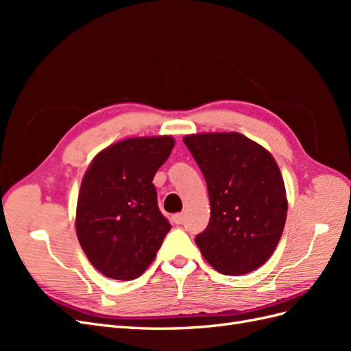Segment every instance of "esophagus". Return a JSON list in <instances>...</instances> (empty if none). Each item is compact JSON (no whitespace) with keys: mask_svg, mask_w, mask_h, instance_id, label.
Segmentation results:
<instances>
[{"mask_svg":"<svg viewBox=\"0 0 351 351\" xmlns=\"http://www.w3.org/2000/svg\"><path fill=\"white\" fill-rule=\"evenodd\" d=\"M173 222L176 226H182L184 222V215L183 214H176L173 215Z\"/></svg>","mask_w":351,"mask_h":351,"instance_id":"34e87169","label":"esophagus"}]
</instances>
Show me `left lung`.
<instances>
[{
  "instance_id": "1",
  "label": "left lung",
  "mask_w": 351,
  "mask_h": 351,
  "mask_svg": "<svg viewBox=\"0 0 351 351\" xmlns=\"http://www.w3.org/2000/svg\"><path fill=\"white\" fill-rule=\"evenodd\" d=\"M183 142L208 186L209 224L195 241L224 275L249 274L267 262L287 217L284 180L272 155L240 133H200Z\"/></svg>"
}]
</instances>
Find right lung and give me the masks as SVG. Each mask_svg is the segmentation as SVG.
<instances>
[{"instance_id": "1", "label": "right lung", "mask_w": 351, "mask_h": 351, "mask_svg": "<svg viewBox=\"0 0 351 351\" xmlns=\"http://www.w3.org/2000/svg\"><path fill=\"white\" fill-rule=\"evenodd\" d=\"M174 145L171 136L117 142L95 156L84 174L76 232L84 254L105 277H141L171 230L152 180Z\"/></svg>"}]
</instances>
